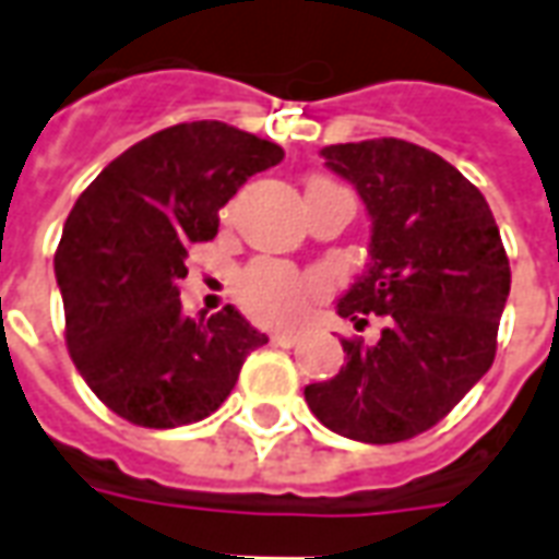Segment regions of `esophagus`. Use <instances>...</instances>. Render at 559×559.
<instances>
[{
    "mask_svg": "<svg viewBox=\"0 0 559 559\" xmlns=\"http://www.w3.org/2000/svg\"><path fill=\"white\" fill-rule=\"evenodd\" d=\"M302 341L299 332H293V329H281V332H272V344H278V347H296Z\"/></svg>",
    "mask_w": 559,
    "mask_h": 559,
    "instance_id": "esophagus-1",
    "label": "esophagus"
}]
</instances>
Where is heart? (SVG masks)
Wrapping results in <instances>:
<instances>
[{"mask_svg": "<svg viewBox=\"0 0 559 559\" xmlns=\"http://www.w3.org/2000/svg\"><path fill=\"white\" fill-rule=\"evenodd\" d=\"M326 182L314 179L311 185ZM236 293L245 311L263 323H287L302 314L308 299L317 293V281L305 278L278 260H257L236 281Z\"/></svg>", "mask_w": 559, "mask_h": 559, "instance_id": "1", "label": "heart"}]
</instances>
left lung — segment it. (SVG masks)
<instances>
[{"instance_id":"8db88e82","label":"left lung","mask_w":559,"mask_h":559,"mask_svg":"<svg viewBox=\"0 0 559 559\" xmlns=\"http://www.w3.org/2000/svg\"><path fill=\"white\" fill-rule=\"evenodd\" d=\"M320 155L371 218V260L335 308L356 326L386 317V329L377 344L341 341L347 362L305 386V401L341 437L401 443L491 368L512 284L503 239L479 188L431 148L383 138Z\"/></svg>"}]
</instances>
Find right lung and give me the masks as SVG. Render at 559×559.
Instances as JSON below:
<instances>
[{
    "instance_id": "add662e5",
    "label": "right lung",
    "mask_w": 559,
    "mask_h": 559,
    "mask_svg": "<svg viewBox=\"0 0 559 559\" xmlns=\"http://www.w3.org/2000/svg\"><path fill=\"white\" fill-rule=\"evenodd\" d=\"M284 148L227 122H185L140 140L78 197L56 248L68 353L122 419L179 428L227 401L245 356L266 344L233 305L185 317L176 284L188 245Z\"/></svg>"
}]
</instances>
